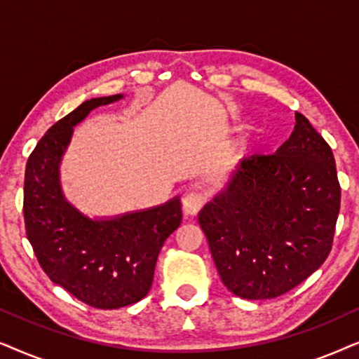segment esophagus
Returning <instances> with one entry per match:
<instances>
[{
  "instance_id": "1",
  "label": "esophagus",
  "mask_w": 359,
  "mask_h": 359,
  "mask_svg": "<svg viewBox=\"0 0 359 359\" xmlns=\"http://www.w3.org/2000/svg\"><path fill=\"white\" fill-rule=\"evenodd\" d=\"M203 204H204V198L196 193L186 194L183 201H181V208H183L184 215H196L201 209H203Z\"/></svg>"
}]
</instances>
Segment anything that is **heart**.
Segmentation results:
<instances>
[{
	"label": "heart",
	"mask_w": 359,
	"mask_h": 359,
	"mask_svg": "<svg viewBox=\"0 0 359 359\" xmlns=\"http://www.w3.org/2000/svg\"><path fill=\"white\" fill-rule=\"evenodd\" d=\"M235 149H245V144H243V142H238V144L235 145Z\"/></svg>",
	"instance_id": "obj_1"
}]
</instances>
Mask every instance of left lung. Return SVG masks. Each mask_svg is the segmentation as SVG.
Returning <instances> with one entry per match:
<instances>
[{"label": "left lung", "mask_w": 359, "mask_h": 359, "mask_svg": "<svg viewBox=\"0 0 359 359\" xmlns=\"http://www.w3.org/2000/svg\"><path fill=\"white\" fill-rule=\"evenodd\" d=\"M340 184L332 149L302 114L273 155L240 160L199 210L225 287L250 301L291 291L332 250Z\"/></svg>", "instance_id": "obj_1"}]
</instances>
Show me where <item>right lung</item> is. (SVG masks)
<instances>
[{
    "label": "right lung",
    "instance_id": "obj_1",
    "mask_svg": "<svg viewBox=\"0 0 359 359\" xmlns=\"http://www.w3.org/2000/svg\"><path fill=\"white\" fill-rule=\"evenodd\" d=\"M124 95L93 97L53 124L29 156L24 178L27 240L52 283L96 309L139 302L154 283L165 240L180 227V196L149 209L91 217L67 199L60 165L73 129Z\"/></svg>",
    "mask_w": 359,
    "mask_h": 359
}]
</instances>
